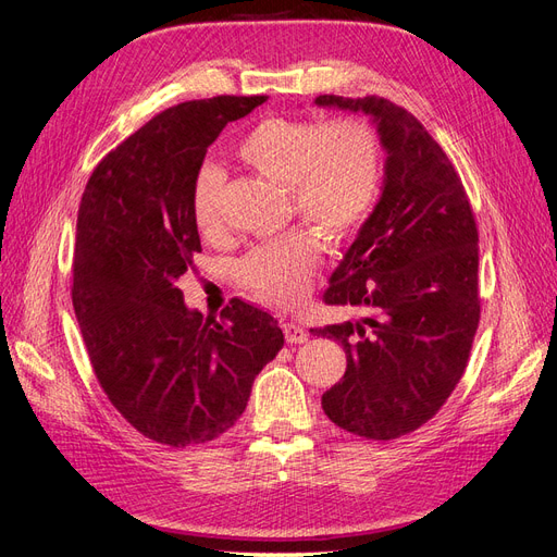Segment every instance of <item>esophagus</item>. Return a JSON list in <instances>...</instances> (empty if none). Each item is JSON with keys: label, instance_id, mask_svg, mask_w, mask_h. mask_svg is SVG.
<instances>
[{"label": "esophagus", "instance_id": "esophagus-1", "mask_svg": "<svg viewBox=\"0 0 557 557\" xmlns=\"http://www.w3.org/2000/svg\"><path fill=\"white\" fill-rule=\"evenodd\" d=\"M283 334H285V342H288L290 346L293 344H305L309 339L307 330L301 327L299 323H295V320H288V323H283Z\"/></svg>", "mask_w": 557, "mask_h": 557}]
</instances>
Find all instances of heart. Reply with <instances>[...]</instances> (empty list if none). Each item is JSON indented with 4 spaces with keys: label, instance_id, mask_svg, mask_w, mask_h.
<instances>
[{
    "label": "heart",
    "instance_id": "heart-1",
    "mask_svg": "<svg viewBox=\"0 0 557 557\" xmlns=\"http://www.w3.org/2000/svg\"><path fill=\"white\" fill-rule=\"evenodd\" d=\"M239 158L278 185H288L295 213L327 242H346L372 215L383 176L376 129L362 117L336 121L272 115L239 144ZM223 170L205 164L190 188V215L201 237L221 234ZM320 244L309 232L250 248L237 262V278L269 305L288 307L309 290Z\"/></svg>",
    "mask_w": 557,
    "mask_h": 557
}]
</instances>
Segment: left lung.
Returning a JSON list of instances; mask_svg holds the SVG:
<instances>
[{"label": "left lung", "mask_w": 557, "mask_h": 557, "mask_svg": "<svg viewBox=\"0 0 557 557\" xmlns=\"http://www.w3.org/2000/svg\"><path fill=\"white\" fill-rule=\"evenodd\" d=\"M315 104L372 115L387 153L379 205L323 293L367 318L311 334L346 352V374L323 395L327 418L391 442L434 418L465 374L481 318L479 230L460 174L416 115L376 95Z\"/></svg>", "instance_id": "left-lung-1"}]
</instances>
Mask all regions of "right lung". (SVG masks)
Wrapping results in <instances>:
<instances>
[{
    "label": "right lung",
    "mask_w": 557,
    "mask_h": 557,
    "mask_svg": "<svg viewBox=\"0 0 557 557\" xmlns=\"http://www.w3.org/2000/svg\"><path fill=\"white\" fill-rule=\"evenodd\" d=\"M264 95L195 99L158 113L95 166L81 197L72 301L92 372L146 440L185 448L227 432L283 348L274 315L230 299L221 320L183 305L201 252L190 188L207 148Z\"/></svg>",
    "instance_id": "1"
}]
</instances>
